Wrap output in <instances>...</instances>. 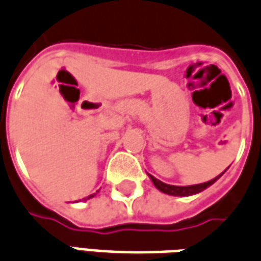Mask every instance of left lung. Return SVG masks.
<instances>
[{
    "label": "left lung",
    "mask_w": 261,
    "mask_h": 261,
    "mask_svg": "<svg viewBox=\"0 0 261 261\" xmlns=\"http://www.w3.org/2000/svg\"><path fill=\"white\" fill-rule=\"evenodd\" d=\"M227 168L219 175V176H216V178H213L211 181L207 182H203V184H198V185H188V187H176V185H168V184H164L162 181L160 179H156L154 178L152 175H149V179L152 181V184L155 185V188L158 191H161L164 194L167 195H172V196H191V195H195V194H199L202 192L203 189H206L207 187H211L213 185L215 182L219 179L222 175L225 174Z\"/></svg>",
    "instance_id": "left-lung-1"
}]
</instances>
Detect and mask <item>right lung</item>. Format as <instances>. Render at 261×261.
<instances>
[{
    "label": "right lung",
    "instance_id": "obj_1",
    "mask_svg": "<svg viewBox=\"0 0 261 261\" xmlns=\"http://www.w3.org/2000/svg\"><path fill=\"white\" fill-rule=\"evenodd\" d=\"M93 196H94V195H90V196H87V199H90V198H93Z\"/></svg>",
    "mask_w": 261,
    "mask_h": 261
}]
</instances>
